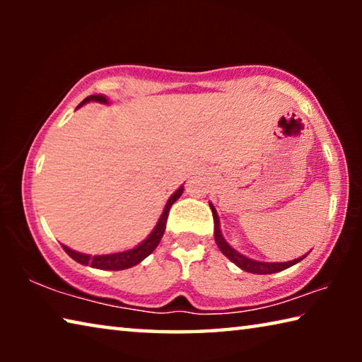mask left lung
<instances>
[{"instance_id":"left-lung-1","label":"left lung","mask_w":362,"mask_h":362,"mask_svg":"<svg viewBox=\"0 0 362 362\" xmlns=\"http://www.w3.org/2000/svg\"><path fill=\"white\" fill-rule=\"evenodd\" d=\"M209 204H211L212 216H214V238H216L217 246H218L220 250H222V254L226 257V259H230L236 267H240L243 272L255 273V274L278 273V272H283V269L289 268L292 265H296V263H298L300 260H303L306 257V255L298 257V259L291 260V262H259V260L249 259V257L240 254L236 249H233L230 244L225 241V238L222 235V230H220L218 214L216 211V207L212 206V203H209Z\"/></svg>"}]
</instances>
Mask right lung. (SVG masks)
<instances>
[{
	"mask_svg": "<svg viewBox=\"0 0 362 362\" xmlns=\"http://www.w3.org/2000/svg\"><path fill=\"white\" fill-rule=\"evenodd\" d=\"M88 102L110 103L105 95H100V94L99 95H89V97H86V99L81 103H79L78 108L83 107L84 103H88ZM182 193H183V185L179 189H175L173 194H170V198L168 199L166 206H164V211L161 214V217H159L155 228H153L150 235L146 236L145 240L134 249L122 250V252L107 254V255H88V254L76 252V250L66 247V246H64V244H62V247H64L65 252L71 257L73 260L81 263V265H90L93 268H99V269H113V272L136 267L137 263H140L144 259H146V257H148L153 252V250L156 249L159 241H161V238L164 235V230H166V222H168L170 206H173L175 201L180 198Z\"/></svg>",
	"mask_w": 362,
	"mask_h": 362,
	"instance_id": "right-lung-1",
	"label": "right lung"
}]
</instances>
